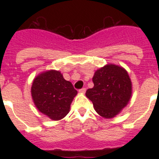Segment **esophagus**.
Segmentation results:
<instances>
[{
	"instance_id": "1",
	"label": "esophagus",
	"mask_w": 159,
	"mask_h": 159,
	"mask_svg": "<svg viewBox=\"0 0 159 159\" xmlns=\"http://www.w3.org/2000/svg\"><path fill=\"white\" fill-rule=\"evenodd\" d=\"M79 92H80V94H85V92H86V88H82V89L80 90Z\"/></svg>"
}]
</instances>
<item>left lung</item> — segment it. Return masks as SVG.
Instances as JSON below:
<instances>
[{"instance_id":"8db88e82","label":"left lung","mask_w":159,"mask_h":159,"mask_svg":"<svg viewBox=\"0 0 159 159\" xmlns=\"http://www.w3.org/2000/svg\"><path fill=\"white\" fill-rule=\"evenodd\" d=\"M94 87L86 92L95 111L104 119H112L128 104L132 95V83L127 70L108 64L96 70L92 78Z\"/></svg>"}]
</instances>
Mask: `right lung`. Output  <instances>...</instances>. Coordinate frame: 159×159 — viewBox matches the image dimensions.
<instances>
[{
	"label": "right lung",
	"instance_id": "1",
	"mask_svg": "<svg viewBox=\"0 0 159 159\" xmlns=\"http://www.w3.org/2000/svg\"><path fill=\"white\" fill-rule=\"evenodd\" d=\"M31 95L37 110L52 120L57 121L70 111L77 91L71 82L64 80L60 71L48 70L35 77Z\"/></svg>",
	"mask_w": 159,
	"mask_h": 159
}]
</instances>
